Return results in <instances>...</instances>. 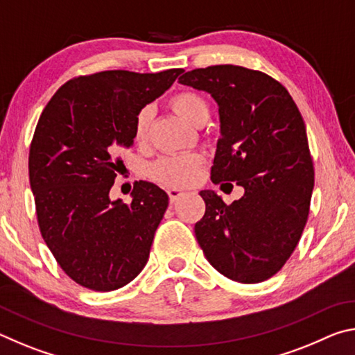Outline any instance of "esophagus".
Wrapping results in <instances>:
<instances>
[{"mask_svg":"<svg viewBox=\"0 0 355 355\" xmlns=\"http://www.w3.org/2000/svg\"><path fill=\"white\" fill-rule=\"evenodd\" d=\"M167 194H169L171 202L175 203L177 200L182 199V197L186 194V192L183 189H178V188H171L169 191H167Z\"/></svg>","mask_w":355,"mask_h":355,"instance_id":"esophagus-1","label":"esophagus"}]
</instances>
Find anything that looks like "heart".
Here are the masks:
<instances>
[{"label":"heart","instance_id":"1","mask_svg":"<svg viewBox=\"0 0 355 355\" xmlns=\"http://www.w3.org/2000/svg\"><path fill=\"white\" fill-rule=\"evenodd\" d=\"M169 105L175 111V114H178L188 123L194 125V127H199L200 123L207 122L208 103L200 94L194 91L178 92L171 98ZM152 119V107L146 106L137 112L135 119V141L137 144H142L147 139ZM202 161V156L197 153L167 156V158H161L155 164L150 166L148 173L161 183L182 186L191 182V178L194 177V173L200 167Z\"/></svg>","mask_w":355,"mask_h":355}]
</instances>
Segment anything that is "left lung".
<instances>
[{
  "instance_id": "obj_1",
  "label": "left lung",
  "mask_w": 355,
  "mask_h": 355,
  "mask_svg": "<svg viewBox=\"0 0 355 355\" xmlns=\"http://www.w3.org/2000/svg\"><path fill=\"white\" fill-rule=\"evenodd\" d=\"M178 83L218 103L211 182L244 188L232 205L200 191L207 208L194 227L197 241L225 277L268 280L296 249L309 218L315 172L302 116L286 89L263 71L211 65L186 71Z\"/></svg>"
}]
</instances>
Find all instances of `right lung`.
<instances>
[{"mask_svg": "<svg viewBox=\"0 0 355 355\" xmlns=\"http://www.w3.org/2000/svg\"><path fill=\"white\" fill-rule=\"evenodd\" d=\"M182 69L107 70L65 83L48 101L29 148V183L48 249L71 280L94 291L130 284L147 264L169 197L139 182L130 205L111 200L120 148L135 119Z\"/></svg>", "mask_w": 355, "mask_h": 355, "instance_id": "obj_1", "label": "right lung"}]
</instances>
